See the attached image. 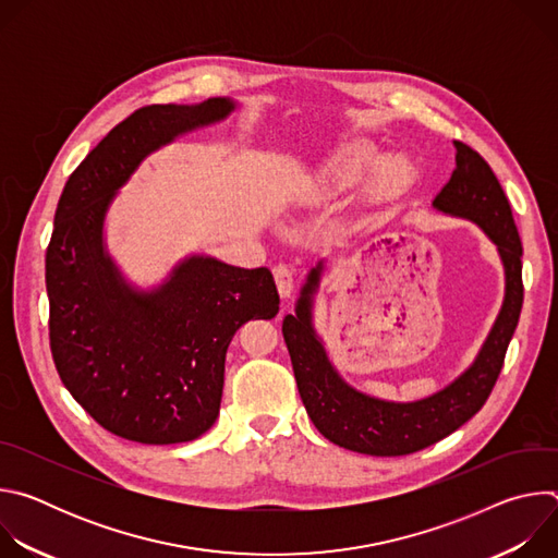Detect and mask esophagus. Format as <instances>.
<instances>
[{"mask_svg": "<svg viewBox=\"0 0 558 558\" xmlns=\"http://www.w3.org/2000/svg\"><path fill=\"white\" fill-rule=\"evenodd\" d=\"M274 278H276V287H278V293L282 298H289L293 293V274L287 265H278L274 267Z\"/></svg>", "mask_w": 558, "mask_h": 558, "instance_id": "1", "label": "esophagus"}]
</instances>
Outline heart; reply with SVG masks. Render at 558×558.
I'll list each match as a JSON object with an SVG mask.
<instances>
[{"mask_svg": "<svg viewBox=\"0 0 558 558\" xmlns=\"http://www.w3.org/2000/svg\"><path fill=\"white\" fill-rule=\"evenodd\" d=\"M379 161V147L373 141L360 138L342 145L338 154L331 156V161L325 168V187L338 190L355 183L360 177L371 172ZM390 172L397 170V161L388 163Z\"/></svg>", "mask_w": 558, "mask_h": 558, "instance_id": "heart-1", "label": "heart"}]
</instances>
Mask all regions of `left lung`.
<instances>
[{"instance_id":"left-lung-1","label":"left lung","mask_w":558,"mask_h":558,"mask_svg":"<svg viewBox=\"0 0 558 558\" xmlns=\"http://www.w3.org/2000/svg\"><path fill=\"white\" fill-rule=\"evenodd\" d=\"M454 147L457 168L433 198V209L480 227L497 247L506 280L497 320L472 364L444 388L413 402L381 400L351 386L331 362L313 323L315 295L327 269L325 258L311 267L295 300V313H287L282 320L302 404L313 426L347 450L400 457L433 446L482 411L501 373L523 304V247L510 203L490 166L465 143L457 141Z\"/></svg>"}]
</instances>
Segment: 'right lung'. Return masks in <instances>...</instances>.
Masks as SVG:
<instances>
[{
	"instance_id": "1",
	"label": "right lung",
	"mask_w": 558,
	"mask_h": 558,
	"mask_svg": "<svg viewBox=\"0 0 558 558\" xmlns=\"http://www.w3.org/2000/svg\"><path fill=\"white\" fill-rule=\"evenodd\" d=\"M238 106L211 97L136 110L72 172L54 211L46 254L52 360L86 413L130 441L163 446L207 433L233 333L280 308L267 267L190 254L161 282L138 287L106 243L108 211L145 158Z\"/></svg>"
}]
</instances>
